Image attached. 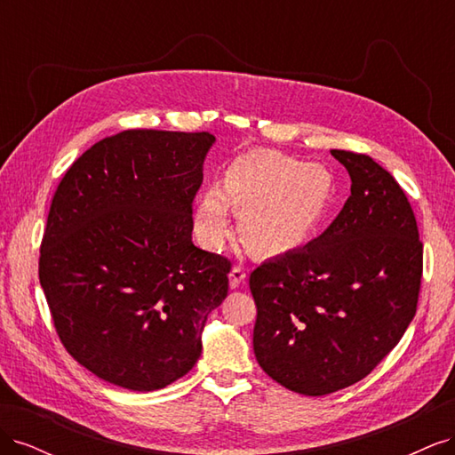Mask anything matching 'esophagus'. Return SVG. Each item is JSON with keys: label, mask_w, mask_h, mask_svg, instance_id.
<instances>
[{"label": "esophagus", "mask_w": 455, "mask_h": 455, "mask_svg": "<svg viewBox=\"0 0 455 455\" xmlns=\"http://www.w3.org/2000/svg\"><path fill=\"white\" fill-rule=\"evenodd\" d=\"M244 279H246V269H244V266H241V264L233 266L231 271H229V286H231V288H237L239 284L244 283Z\"/></svg>", "instance_id": "obj_1"}]
</instances>
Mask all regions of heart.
I'll return each instance as SVG.
<instances>
[{"instance_id": "b5f03b06", "label": "heart", "mask_w": 455, "mask_h": 455, "mask_svg": "<svg viewBox=\"0 0 455 455\" xmlns=\"http://www.w3.org/2000/svg\"><path fill=\"white\" fill-rule=\"evenodd\" d=\"M334 199L336 180L323 164L277 151H251L228 164L220 188L203 189L196 203V233L204 244H218L228 235L233 209L239 212L246 249L283 256L313 235Z\"/></svg>"}]
</instances>
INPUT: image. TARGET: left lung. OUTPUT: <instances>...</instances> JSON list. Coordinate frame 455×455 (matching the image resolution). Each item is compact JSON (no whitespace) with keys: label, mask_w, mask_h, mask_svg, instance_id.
Instances as JSON below:
<instances>
[{"label":"left lung","mask_w":455,"mask_h":455,"mask_svg":"<svg viewBox=\"0 0 455 455\" xmlns=\"http://www.w3.org/2000/svg\"><path fill=\"white\" fill-rule=\"evenodd\" d=\"M332 156L351 196L306 249L251 273L254 355L283 387L323 396L361 381L401 341L418 309L423 243L403 188L379 164Z\"/></svg>","instance_id":"8db88e82"}]
</instances>
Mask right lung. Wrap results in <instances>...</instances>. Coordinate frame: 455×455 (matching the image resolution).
Here are the masks:
<instances>
[{
  "label": "right lung",
  "mask_w": 455,
  "mask_h": 455,
  "mask_svg": "<svg viewBox=\"0 0 455 455\" xmlns=\"http://www.w3.org/2000/svg\"><path fill=\"white\" fill-rule=\"evenodd\" d=\"M211 132L129 129L96 142L60 180L39 283L66 351L94 376L156 391L201 356L231 261L191 243Z\"/></svg>",
  "instance_id": "right-lung-1"
}]
</instances>
